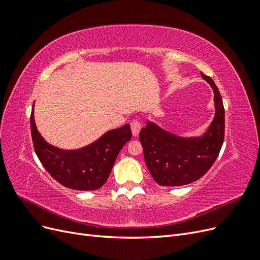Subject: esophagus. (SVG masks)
<instances>
[{
    "label": "esophagus",
    "mask_w": 260,
    "mask_h": 260,
    "mask_svg": "<svg viewBox=\"0 0 260 260\" xmlns=\"http://www.w3.org/2000/svg\"><path fill=\"white\" fill-rule=\"evenodd\" d=\"M131 131H132V135L133 137H138L139 136V132L141 130V123L138 120H133L131 123Z\"/></svg>",
    "instance_id": "1"
}]
</instances>
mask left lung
Here are the masks:
<instances>
[{"label":"left lung","mask_w":260,"mask_h":260,"mask_svg":"<svg viewBox=\"0 0 260 260\" xmlns=\"http://www.w3.org/2000/svg\"><path fill=\"white\" fill-rule=\"evenodd\" d=\"M214 90L215 116L201 137L183 138L147 120L140 131L144 159L156 183L180 186L192 183L210 169L219 155L224 139V108L221 95L211 78L201 73Z\"/></svg>","instance_id":"left-lung-1"}]
</instances>
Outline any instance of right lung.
<instances>
[{"mask_svg": "<svg viewBox=\"0 0 260 260\" xmlns=\"http://www.w3.org/2000/svg\"><path fill=\"white\" fill-rule=\"evenodd\" d=\"M30 125L35 151L43 167L57 182L78 191H94L105 184L120 149L132 137L130 125L124 124L82 148H58L46 142L38 131L35 103Z\"/></svg>", "mask_w": 260, "mask_h": 260, "instance_id": "1", "label": "right lung"}]
</instances>
